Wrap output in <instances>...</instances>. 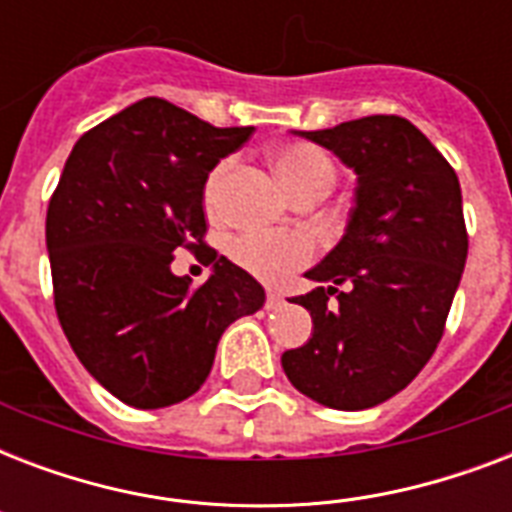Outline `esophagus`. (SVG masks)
Wrapping results in <instances>:
<instances>
[{
    "label": "esophagus",
    "instance_id": "34e87169",
    "mask_svg": "<svg viewBox=\"0 0 512 512\" xmlns=\"http://www.w3.org/2000/svg\"><path fill=\"white\" fill-rule=\"evenodd\" d=\"M281 305H284V297H281L279 292H268V297H265V308H268V311H279Z\"/></svg>",
    "mask_w": 512,
    "mask_h": 512
}]
</instances>
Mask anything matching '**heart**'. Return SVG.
<instances>
[{
    "instance_id": "obj_1",
    "label": "heart",
    "mask_w": 512,
    "mask_h": 512,
    "mask_svg": "<svg viewBox=\"0 0 512 512\" xmlns=\"http://www.w3.org/2000/svg\"><path fill=\"white\" fill-rule=\"evenodd\" d=\"M231 170V162H220L209 172L204 185V199L212 207L223 180ZM276 170L289 191L303 196L316 188H332L335 162L324 148L313 143H292L276 154ZM316 255V244L305 233H241L228 244V257L247 273L263 281H284Z\"/></svg>"
}]
</instances>
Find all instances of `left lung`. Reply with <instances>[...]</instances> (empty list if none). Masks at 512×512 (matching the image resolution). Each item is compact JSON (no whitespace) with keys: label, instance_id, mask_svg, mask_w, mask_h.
Instances as JSON below:
<instances>
[{"label":"left lung","instance_id":"1","mask_svg":"<svg viewBox=\"0 0 512 512\" xmlns=\"http://www.w3.org/2000/svg\"><path fill=\"white\" fill-rule=\"evenodd\" d=\"M297 135L353 167L358 188L345 236L305 273L321 287L292 300L311 311L313 337L281 366L319 404L369 409L404 390L444 337L468 260L460 180L401 116Z\"/></svg>","mask_w":512,"mask_h":512}]
</instances>
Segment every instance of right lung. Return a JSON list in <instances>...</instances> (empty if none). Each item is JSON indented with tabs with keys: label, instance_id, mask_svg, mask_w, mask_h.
<instances>
[{
	"label": "right lung",
	"instance_id": "add662e5",
	"mask_svg": "<svg viewBox=\"0 0 512 512\" xmlns=\"http://www.w3.org/2000/svg\"><path fill=\"white\" fill-rule=\"evenodd\" d=\"M252 132L143 98L66 159L44 228L55 313L84 369L135 409L193 396L225 327L263 308V287L204 241L207 175ZM180 248L210 257L201 288L171 273Z\"/></svg>",
	"mask_w": 512,
	"mask_h": 512
}]
</instances>
